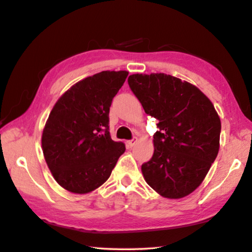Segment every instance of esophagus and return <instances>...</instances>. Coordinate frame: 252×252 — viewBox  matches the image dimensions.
I'll return each mask as SVG.
<instances>
[{"label":"esophagus","instance_id":"esophagus-1","mask_svg":"<svg viewBox=\"0 0 252 252\" xmlns=\"http://www.w3.org/2000/svg\"><path fill=\"white\" fill-rule=\"evenodd\" d=\"M136 143H137V137H133L130 140L127 142V145H128L129 147H133Z\"/></svg>","mask_w":252,"mask_h":252}]
</instances>
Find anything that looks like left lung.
Returning a JSON list of instances; mask_svg holds the SVG:
<instances>
[{
	"label": "left lung",
	"instance_id": "1",
	"mask_svg": "<svg viewBox=\"0 0 252 252\" xmlns=\"http://www.w3.org/2000/svg\"><path fill=\"white\" fill-rule=\"evenodd\" d=\"M128 85L145 113L158 119L154 155L144 162L146 183L178 199L202 183L219 152L221 123L214 105L190 83L167 74H133Z\"/></svg>",
	"mask_w": 252,
	"mask_h": 252
}]
</instances>
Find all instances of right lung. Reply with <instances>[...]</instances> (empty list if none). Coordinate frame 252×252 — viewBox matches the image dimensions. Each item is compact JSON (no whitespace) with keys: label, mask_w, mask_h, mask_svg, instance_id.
I'll list each match as a JSON object with an SVG mask.
<instances>
[{"label":"right lung","mask_w":252,"mask_h":252,"mask_svg":"<svg viewBox=\"0 0 252 252\" xmlns=\"http://www.w3.org/2000/svg\"><path fill=\"white\" fill-rule=\"evenodd\" d=\"M128 75L104 70L72 86L56 101L42 135L53 177L66 190L86 193L109 178L125 144L109 134V107Z\"/></svg>","instance_id":"add662e5"}]
</instances>
